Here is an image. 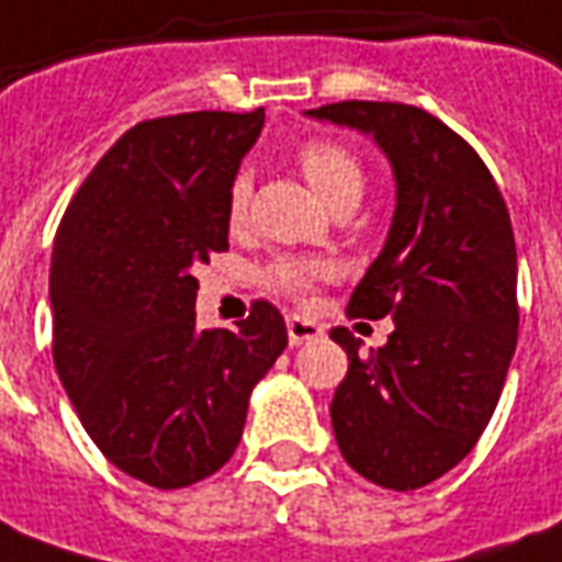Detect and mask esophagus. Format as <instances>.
I'll return each instance as SVG.
<instances>
[{"label": "esophagus", "mask_w": 562, "mask_h": 562, "mask_svg": "<svg viewBox=\"0 0 562 562\" xmlns=\"http://www.w3.org/2000/svg\"><path fill=\"white\" fill-rule=\"evenodd\" d=\"M324 327H321L318 321L303 318V315H290L288 318V339L290 346H303V342H312V339H318Z\"/></svg>", "instance_id": "esophagus-1"}]
</instances>
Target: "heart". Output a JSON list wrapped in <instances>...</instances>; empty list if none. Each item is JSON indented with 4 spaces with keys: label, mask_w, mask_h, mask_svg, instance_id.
Here are the masks:
<instances>
[{
    "label": "heart",
    "mask_w": 562,
    "mask_h": 562,
    "mask_svg": "<svg viewBox=\"0 0 562 562\" xmlns=\"http://www.w3.org/2000/svg\"><path fill=\"white\" fill-rule=\"evenodd\" d=\"M300 168H303L305 180L315 186L321 199L333 204L342 195L363 189V165L361 158L355 156L348 146L336 140H308L300 146ZM247 201H250V180L247 173H235V180L229 183V199H226V211H229L232 223H238L247 214ZM333 266L324 259H293L278 257L262 269V284L274 293H284L293 300H303L308 290L315 288L318 281L330 278Z\"/></svg>",
    "instance_id": "obj_1"
}]
</instances>
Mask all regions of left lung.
Instances as JSON below:
<instances>
[{"label":"left lung","mask_w":562,"mask_h":562,"mask_svg":"<svg viewBox=\"0 0 562 562\" xmlns=\"http://www.w3.org/2000/svg\"><path fill=\"white\" fill-rule=\"evenodd\" d=\"M315 119L373 134L397 180L392 232L348 300L351 318H394L389 342L333 327L348 373L333 394L339 452L361 477L409 493L456 468L493 419L517 346V247L483 158L431 112L342 100Z\"/></svg>","instance_id":"1"}]
</instances>
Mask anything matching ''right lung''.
<instances>
[{
  "label": "right lung",
  "mask_w": 562,
  "mask_h": 562,
  "mask_svg": "<svg viewBox=\"0 0 562 562\" xmlns=\"http://www.w3.org/2000/svg\"><path fill=\"white\" fill-rule=\"evenodd\" d=\"M262 119H146L97 161L57 226V376L97 450L156 490H183L229 462L254 385L288 348L266 300L235 330L195 327L192 269L229 250V183Z\"/></svg>",
  "instance_id": "add662e5"
}]
</instances>
